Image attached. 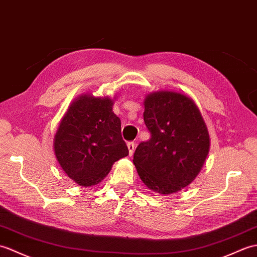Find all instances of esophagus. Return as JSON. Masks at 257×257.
<instances>
[{
  "mask_svg": "<svg viewBox=\"0 0 257 257\" xmlns=\"http://www.w3.org/2000/svg\"><path fill=\"white\" fill-rule=\"evenodd\" d=\"M127 148H128V155L132 156L134 150H135V143L134 142H128L127 143Z\"/></svg>",
  "mask_w": 257,
  "mask_h": 257,
  "instance_id": "esophagus-1",
  "label": "esophagus"
}]
</instances>
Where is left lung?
<instances>
[{
    "mask_svg": "<svg viewBox=\"0 0 257 257\" xmlns=\"http://www.w3.org/2000/svg\"><path fill=\"white\" fill-rule=\"evenodd\" d=\"M144 122L151 139L136 147L142 181L161 195L181 190L200 173L210 148L207 125L195 101L174 91L148 94Z\"/></svg>",
    "mask_w": 257,
    "mask_h": 257,
    "instance_id": "1",
    "label": "left lung"
}]
</instances>
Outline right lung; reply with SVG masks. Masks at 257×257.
<instances>
[{
  "label": "right lung",
  "mask_w": 257,
  "mask_h": 257,
  "mask_svg": "<svg viewBox=\"0 0 257 257\" xmlns=\"http://www.w3.org/2000/svg\"><path fill=\"white\" fill-rule=\"evenodd\" d=\"M113 100L82 94L72 102L54 139L57 161L78 185H98L112 165L128 155Z\"/></svg>",
  "instance_id": "right-lung-1"
}]
</instances>
